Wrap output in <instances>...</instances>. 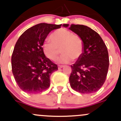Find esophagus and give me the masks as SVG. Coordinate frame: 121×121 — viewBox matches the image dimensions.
<instances>
[{
    "label": "esophagus",
    "mask_w": 121,
    "mask_h": 121,
    "mask_svg": "<svg viewBox=\"0 0 121 121\" xmlns=\"http://www.w3.org/2000/svg\"><path fill=\"white\" fill-rule=\"evenodd\" d=\"M63 67H64V65H59V66H58V69H61V68H63Z\"/></svg>",
    "instance_id": "obj_1"
}]
</instances>
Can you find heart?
Returning <instances> with one entry per match:
<instances>
[{"instance_id":"1","label":"heart","mask_w":121,"mask_h":121,"mask_svg":"<svg viewBox=\"0 0 121 121\" xmlns=\"http://www.w3.org/2000/svg\"><path fill=\"white\" fill-rule=\"evenodd\" d=\"M51 41H46L42 45L43 52L48 59L52 61L57 59L60 49L63 53L60 58V63H68L73 59H79L83 52L84 44L79 35L65 29H58L49 36Z\"/></svg>"}]
</instances>
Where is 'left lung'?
<instances>
[{
	"instance_id": "obj_1",
	"label": "left lung",
	"mask_w": 121,
	"mask_h": 121,
	"mask_svg": "<svg viewBox=\"0 0 121 121\" xmlns=\"http://www.w3.org/2000/svg\"><path fill=\"white\" fill-rule=\"evenodd\" d=\"M68 27V24H64ZM69 29L79 35L84 44L82 56L71 65L70 86L82 94H92L103 86L108 71L109 60L107 47L92 29L82 25H71Z\"/></svg>"
}]
</instances>
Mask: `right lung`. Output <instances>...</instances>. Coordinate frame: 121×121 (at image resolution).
Here are the masks:
<instances>
[{"label":"right lung","instance_id":"obj_1","mask_svg":"<svg viewBox=\"0 0 121 121\" xmlns=\"http://www.w3.org/2000/svg\"><path fill=\"white\" fill-rule=\"evenodd\" d=\"M61 25L37 24L17 40L12 55V70L16 82L24 92L37 94L50 86V75L58 67L45 56L42 45L49 33Z\"/></svg>","mask_w":121,"mask_h":121}]
</instances>
